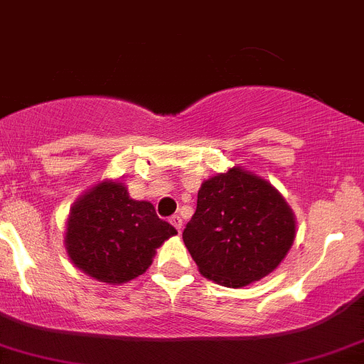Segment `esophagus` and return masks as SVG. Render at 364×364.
<instances>
[{"mask_svg": "<svg viewBox=\"0 0 364 364\" xmlns=\"http://www.w3.org/2000/svg\"><path fill=\"white\" fill-rule=\"evenodd\" d=\"M169 223H171L173 227H175L178 232H180V228H182V220H180L178 214H175V216L169 218Z\"/></svg>", "mask_w": 364, "mask_h": 364, "instance_id": "esophagus-1", "label": "esophagus"}]
</instances>
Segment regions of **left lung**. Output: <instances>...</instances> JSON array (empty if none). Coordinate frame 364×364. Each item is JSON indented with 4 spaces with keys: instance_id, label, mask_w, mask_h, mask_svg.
Listing matches in <instances>:
<instances>
[{
    "instance_id": "8db88e82",
    "label": "left lung",
    "mask_w": 364,
    "mask_h": 364,
    "mask_svg": "<svg viewBox=\"0 0 364 364\" xmlns=\"http://www.w3.org/2000/svg\"><path fill=\"white\" fill-rule=\"evenodd\" d=\"M295 236L284 196L257 173L232 166L203 180L182 240L205 279L245 288L284 261Z\"/></svg>"
}]
</instances>
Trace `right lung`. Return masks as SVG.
I'll use <instances>...</instances> for the list:
<instances>
[{
	"label": "right lung",
	"instance_id": "1",
	"mask_svg": "<svg viewBox=\"0 0 364 364\" xmlns=\"http://www.w3.org/2000/svg\"><path fill=\"white\" fill-rule=\"evenodd\" d=\"M176 230L146 200H134L121 180H102L76 198L65 221L69 259L98 282L124 284L143 275L157 248Z\"/></svg>",
	"mask_w": 364,
	"mask_h": 364
}]
</instances>
